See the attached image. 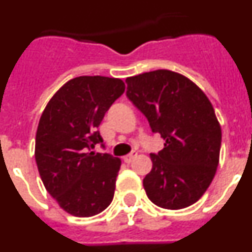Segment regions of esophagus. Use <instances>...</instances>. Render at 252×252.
<instances>
[{"instance_id": "1", "label": "esophagus", "mask_w": 252, "mask_h": 252, "mask_svg": "<svg viewBox=\"0 0 252 252\" xmlns=\"http://www.w3.org/2000/svg\"><path fill=\"white\" fill-rule=\"evenodd\" d=\"M136 155H137L136 151L132 150L130 154H127V155H125V157H124V161L125 162H131V161H132L133 158L136 157Z\"/></svg>"}]
</instances>
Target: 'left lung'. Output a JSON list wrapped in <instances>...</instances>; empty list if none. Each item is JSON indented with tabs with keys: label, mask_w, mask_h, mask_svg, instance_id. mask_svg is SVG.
<instances>
[{
	"label": "left lung",
	"mask_w": 252,
	"mask_h": 252,
	"mask_svg": "<svg viewBox=\"0 0 252 252\" xmlns=\"http://www.w3.org/2000/svg\"><path fill=\"white\" fill-rule=\"evenodd\" d=\"M126 95L148 119L164 149L150 154L144 178L146 195L165 209H182L199 199L212 182L221 149V126L212 104L192 81L171 70L126 79Z\"/></svg>",
	"instance_id": "8db88e82"
}]
</instances>
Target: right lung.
<instances>
[{
    "instance_id": "add662e5",
    "label": "right lung",
    "mask_w": 252,
    "mask_h": 252,
    "mask_svg": "<svg viewBox=\"0 0 252 252\" xmlns=\"http://www.w3.org/2000/svg\"><path fill=\"white\" fill-rule=\"evenodd\" d=\"M125 92L116 78L77 77L66 82L46 104L35 140V160L49 194L65 212L92 217L110 206L121 160L93 153L103 146L98 126Z\"/></svg>"
}]
</instances>
